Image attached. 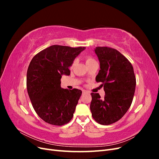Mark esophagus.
I'll list each match as a JSON object with an SVG mask.
<instances>
[{"label": "esophagus", "mask_w": 159, "mask_h": 159, "mask_svg": "<svg viewBox=\"0 0 159 159\" xmlns=\"http://www.w3.org/2000/svg\"><path fill=\"white\" fill-rule=\"evenodd\" d=\"M86 93H89L88 91H85V90H83V91H82V94H83V95H85V94H86Z\"/></svg>", "instance_id": "esophagus-1"}]
</instances>
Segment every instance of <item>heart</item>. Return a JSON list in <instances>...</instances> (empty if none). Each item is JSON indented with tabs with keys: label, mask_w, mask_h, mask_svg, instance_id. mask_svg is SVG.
<instances>
[{
	"label": "heart",
	"mask_w": 159,
	"mask_h": 159,
	"mask_svg": "<svg viewBox=\"0 0 159 159\" xmlns=\"http://www.w3.org/2000/svg\"><path fill=\"white\" fill-rule=\"evenodd\" d=\"M95 61H96V60L93 58V57H92L91 56H86L85 57V63H86V64H87V65H88L89 64H91V63H93V62H95ZM75 63H76V60H75L71 63V65L70 66V68H73L75 64Z\"/></svg>",
	"instance_id": "heart-1"
}]
</instances>
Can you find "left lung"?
<instances>
[{
	"label": "left lung",
	"instance_id": "left-lung-1",
	"mask_svg": "<svg viewBox=\"0 0 159 159\" xmlns=\"http://www.w3.org/2000/svg\"><path fill=\"white\" fill-rule=\"evenodd\" d=\"M100 70L95 80L102 82L103 99L91 93L90 110L96 122L108 125L118 121L132 103L136 86L133 66L119 51L109 47H96Z\"/></svg>",
	"mask_w": 159,
	"mask_h": 159
}]
</instances>
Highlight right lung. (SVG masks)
I'll return each mask as SVG.
<instances>
[{"label":"right lung","instance_id":"add662e5","mask_svg":"<svg viewBox=\"0 0 159 159\" xmlns=\"http://www.w3.org/2000/svg\"><path fill=\"white\" fill-rule=\"evenodd\" d=\"M85 49L53 45L32 59L27 70V91L34 109L45 122L61 126L73 117L82 91L61 88L60 80L62 75L70 74L69 67Z\"/></svg>","mask_w":159,"mask_h":159}]
</instances>
